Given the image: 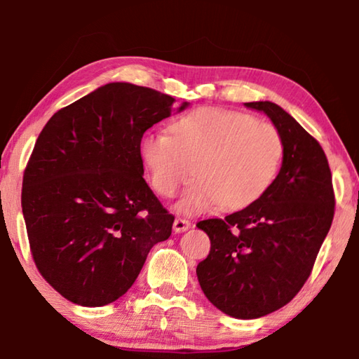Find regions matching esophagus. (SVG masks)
Wrapping results in <instances>:
<instances>
[{
  "mask_svg": "<svg viewBox=\"0 0 359 359\" xmlns=\"http://www.w3.org/2000/svg\"><path fill=\"white\" fill-rule=\"evenodd\" d=\"M172 228H174L175 233H184V231L191 228V223H190V220H185V218L177 217L174 220V226Z\"/></svg>",
  "mask_w": 359,
  "mask_h": 359,
  "instance_id": "1",
  "label": "esophagus"
}]
</instances>
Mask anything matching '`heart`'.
Instances as JSON below:
<instances>
[{
    "mask_svg": "<svg viewBox=\"0 0 359 359\" xmlns=\"http://www.w3.org/2000/svg\"><path fill=\"white\" fill-rule=\"evenodd\" d=\"M283 150L280 131L272 123L215 107L182 115L171 135L150 133L142 141L151 187L163 198H174L191 174L196 177L177 205L185 214L218 204L239 210L258 201L274 184Z\"/></svg>",
    "mask_w": 359,
    "mask_h": 359,
    "instance_id": "b5f03b06",
    "label": "heart"
}]
</instances>
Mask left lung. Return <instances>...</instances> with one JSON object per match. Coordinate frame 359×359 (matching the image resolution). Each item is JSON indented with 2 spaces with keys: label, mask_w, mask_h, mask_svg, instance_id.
<instances>
[{
  "label": "left lung",
  "mask_w": 359,
  "mask_h": 359,
  "mask_svg": "<svg viewBox=\"0 0 359 359\" xmlns=\"http://www.w3.org/2000/svg\"><path fill=\"white\" fill-rule=\"evenodd\" d=\"M245 106L263 111L280 131V172L258 201L223 220L196 224L210 239L196 274L217 309L250 320L278 311L299 293L331 228L336 198L317 139L274 102Z\"/></svg>",
  "instance_id": "8db88e82"
}]
</instances>
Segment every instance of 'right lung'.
<instances>
[{
  "instance_id": "add662e5",
  "label": "right lung",
  "mask_w": 359,
  "mask_h": 359,
  "mask_svg": "<svg viewBox=\"0 0 359 359\" xmlns=\"http://www.w3.org/2000/svg\"><path fill=\"white\" fill-rule=\"evenodd\" d=\"M174 101L107 83L42 128L23 172L22 212L39 274L68 301L100 307L118 299L150 248L171 236L174 215L142 177L141 141Z\"/></svg>"
}]
</instances>
